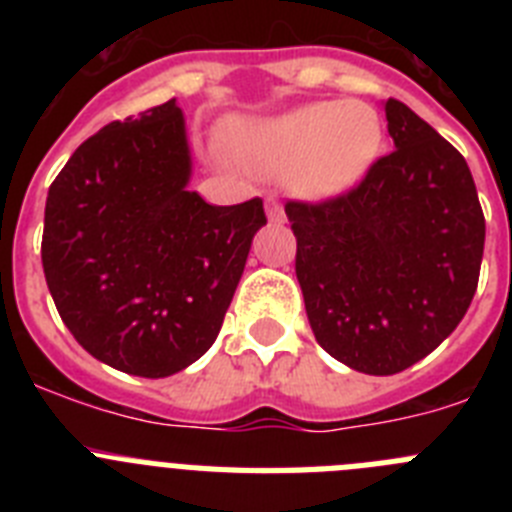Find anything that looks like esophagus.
Instances as JSON below:
<instances>
[{
  "mask_svg": "<svg viewBox=\"0 0 512 512\" xmlns=\"http://www.w3.org/2000/svg\"><path fill=\"white\" fill-rule=\"evenodd\" d=\"M266 215H269V223H284V210L279 202L269 200V205H266Z\"/></svg>",
  "mask_w": 512,
  "mask_h": 512,
  "instance_id": "34e87169",
  "label": "esophagus"
}]
</instances>
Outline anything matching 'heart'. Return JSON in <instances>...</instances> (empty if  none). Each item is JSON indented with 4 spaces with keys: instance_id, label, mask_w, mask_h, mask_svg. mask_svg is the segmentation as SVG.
Segmentation results:
<instances>
[{
    "instance_id": "heart-1",
    "label": "heart",
    "mask_w": 512,
    "mask_h": 512,
    "mask_svg": "<svg viewBox=\"0 0 512 512\" xmlns=\"http://www.w3.org/2000/svg\"><path fill=\"white\" fill-rule=\"evenodd\" d=\"M235 156L253 174L284 179L302 200H333L366 176L384 143V125L359 99L312 102L277 117L235 125Z\"/></svg>"
}]
</instances>
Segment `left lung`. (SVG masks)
<instances>
[{
  "label": "left lung",
  "mask_w": 512,
  "mask_h": 512,
  "mask_svg": "<svg viewBox=\"0 0 512 512\" xmlns=\"http://www.w3.org/2000/svg\"><path fill=\"white\" fill-rule=\"evenodd\" d=\"M395 151L359 187L318 205L287 202L310 328L333 359L387 377L454 333L485 251L467 161L408 104L384 102Z\"/></svg>",
  "instance_id": "obj_1"
}]
</instances>
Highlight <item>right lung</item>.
<instances>
[{
	"label": "right lung",
	"instance_id": "obj_1",
	"mask_svg": "<svg viewBox=\"0 0 512 512\" xmlns=\"http://www.w3.org/2000/svg\"><path fill=\"white\" fill-rule=\"evenodd\" d=\"M176 99L84 140L48 189L43 271L58 315L94 359L135 377L182 372L215 343L241 282L259 197L189 192Z\"/></svg>",
	"mask_w": 512,
	"mask_h": 512
}]
</instances>
